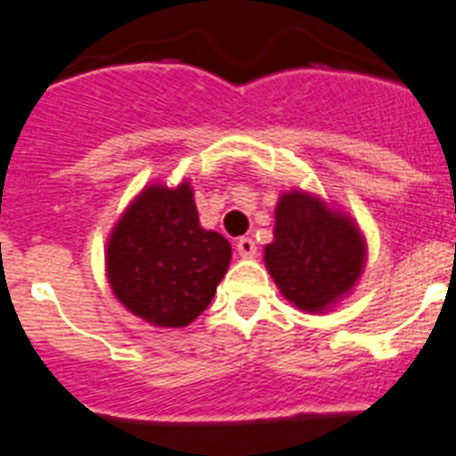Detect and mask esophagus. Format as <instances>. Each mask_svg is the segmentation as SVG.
<instances>
[{"label":"esophagus","mask_w":456,"mask_h":456,"mask_svg":"<svg viewBox=\"0 0 456 456\" xmlns=\"http://www.w3.org/2000/svg\"><path fill=\"white\" fill-rule=\"evenodd\" d=\"M236 249H238V254H240V256H243V258H252L254 254H256V243H254V240L249 236H243V238H238Z\"/></svg>","instance_id":"34e87169"}]
</instances>
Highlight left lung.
I'll return each instance as SVG.
<instances>
[{
    "label": "left lung",
    "mask_w": 456,
    "mask_h": 456,
    "mask_svg": "<svg viewBox=\"0 0 456 456\" xmlns=\"http://www.w3.org/2000/svg\"><path fill=\"white\" fill-rule=\"evenodd\" d=\"M366 258L359 229L306 192H286L274 208L265 265L297 309L322 311L354 286Z\"/></svg>",
    "instance_id": "8db88e82"
}]
</instances>
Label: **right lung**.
Returning <instances> with one entry per match:
<instances>
[{
	"label": "right lung",
	"instance_id": "right-lung-1",
	"mask_svg": "<svg viewBox=\"0 0 456 456\" xmlns=\"http://www.w3.org/2000/svg\"><path fill=\"white\" fill-rule=\"evenodd\" d=\"M229 258L227 238L200 227L188 183L150 186L110 233L106 273L131 314L157 327H186L211 305Z\"/></svg>",
	"mask_w": 456,
	"mask_h": 456
}]
</instances>
